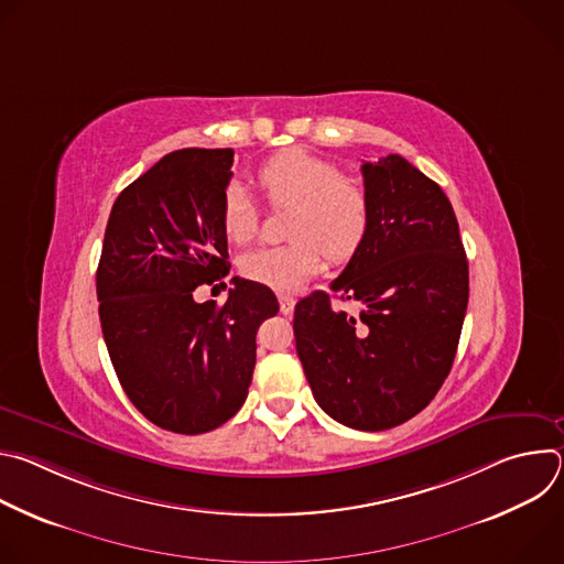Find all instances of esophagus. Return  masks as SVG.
<instances>
[{
    "label": "esophagus",
    "instance_id": "obj_1",
    "mask_svg": "<svg viewBox=\"0 0 564 564\" xmlns=\"http://www.w3.org/2000/svg\"><path fill=\"white\" fill-rule=\"evenodd\" d=\"M279 303H281V312L283 314H292L294 305H296V299L290 296V294H279Z\"/></svg>",
    "mask_w": 564,
    "mask_h": 564
}]
</instances>
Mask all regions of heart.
Wrapping results in <instances>:
<instances>
[{
	"label": "heart",
	"mask_w": 564,
	"mask_h": 564,
	"mask_svg": "<svg viewBox=\"0 0 564 564\" xmlns=\"http://www.w3.org/2000/svg\"><path fill=\"white\" fill-rule=\"evenodd\" d=\"M254 183L270 207H290L292 240L240 257L238 268L246 279L288 294L318 272L324 254L330 261H346L364 243L370 225L368 194L330 160L299 147L283 149L257 170ZM220 227L238 246L259 231V212L238 185L227 187L223 196Z\"/></svg>",
	"instance_id": "heart-1"
}]
</instances>
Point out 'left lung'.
<instances>
[{
  "mask_svg": "<svg viewBox=\"0 0 564 564\" xmlns=\"http://www.w3.org/2000/svg\"><path fill=\"white\" fill-rule=\"evenodd\" d=\"M370 225L328 292L294 307V337L316 404L357 431L424 411L451 372L468 305V263L442 187L390 153L364 163Z\"/></svg>",
  "mask_w": 564,
  "mask_h": 564,
  "instance_id": "1",
  "label": "left lung"
}]
</instances>
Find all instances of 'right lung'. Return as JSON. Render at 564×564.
Here are the masks:
<instances>
[{
	"instance_id": "1",
	"label": "right lung",
	"mask_w": 564,
	"mask_h": 564,
	"mask_svg": "<svg viewBox=\"0 0 564 564\" xmlns=\"http://www.w3.org/2000/svg\"><path fill=\"white\" fill-rule=\"evenodd\" d=\"M231 163V149L160 158L116 198L96 274L105 344L127 397L181 435L214 431L243 406L257 330L279 312L274 292L248 279H231L223 305L194 301L198 285L229 274L220 203Z\"/></svg>"
}]
</instances>
